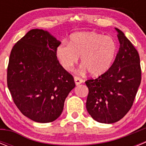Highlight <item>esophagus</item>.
<instances>
[{"mask_svg": "<svg viewBox=\"0 0 146 146\" xmlns=\"http://www.w3.org/2000/svg\"><path fill=\"white\" fill-rule=\"evenodd\" d=\"M74 82H75V84L76 86H78V85L81 84L82 83V80L80 79V77H74Z\"/></svg>", "mask_w": 146, "mask_h": 146, "instance_id": "1", "label": "esophagus"}]
</instances>
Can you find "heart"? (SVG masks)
Here are the masks:
<instances>
[{"label":"heart","instance_id":"1","mask_svg":"<svg viewBox=\"0 0 146 146\" xmlns=\"http://www.w3.org/2000/svg\"><path fill=\"white\" fill-rule=\"evenodd\" d=\"M56 56L64 69L69 71L80 56L82 69L93 76H99L112 66L117 53V45L110 36L93 32L72 34L69 44L63 43L56 48Z\"/></svg>","mask_w":146,"mask_h":146}]
</instances>
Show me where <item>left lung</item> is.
I'll return each mask as SVG.
<instances>
[{"instance_id":"left-lung-1","label":"left lung","mask_w":146,"mask_h":146,"mask_svg":"<svg viewBox=\"0 0 146 146\" xmlns=\"http://www.w3.org/2000/svg\"><path fill=\"white\" fill-rule=\"evenodd\" d=\"M120 47L112 66L95 80H88L86 109L99 123H115L131 109L141 82L140 57L124 33L118 28Z\"/></svg>"}]
</instances>
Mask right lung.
I'll return each instance as SVG.
<instances>
[{"label": "right lung", "mask_w": 146, "mask_h": 146, "mask_svg": "<svg viewBox=\"0 0 146 146\" xmlns=\"http://www.w3.org/2000/svg\"><path fill=\"white\" fill-rule=\"evenodd\" d=\"M60 42L42 29H32L11 50L7 85L14 102L25 116L38 123L57 119L75 87L74 78L56 56Z\"/></svg>", "instance_id": "right-lung-1"}]
</instances>
